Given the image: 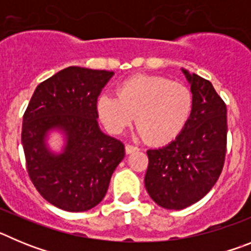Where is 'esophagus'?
Here are the masks:
<instances>
[{"mask_svg":"<svg viewBox=\"0 0 251 251\" xmlns=\"http://www.w3.org/2000/svg\"><path fill=\"white\" fill-rule=\"evenodd\" d=\"M137 151H138V147H136V146H132V145L126 146V153H127V154H130V153L133 152H137Z\"/></svg>","mask_w":251,"mask_h":251,"instance_id":"1","label":"esophagus"}]
</instances>
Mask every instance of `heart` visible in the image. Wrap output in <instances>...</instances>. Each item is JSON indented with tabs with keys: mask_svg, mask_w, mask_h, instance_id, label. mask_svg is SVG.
I'll use <instances>...</instances> for the list:
<instances>
[{
	"mask_svg": "<svg viewBox=\"0 0 251 251\" xmlns=\"http://www.w3.org/2000/svg\"><path fill=\"white\" fill-rule=\"evenodd\" d=\"M101 122L109 132H123L136 115L138 134L152 145H166L181 134L194 109L187 86L165 76L137 75L117 89V97L104 93L97 103Z\"/></svg>",
	"mask_w": 251,
	"mask_h": 251,
	"instance_id": "b5f03b06",
	"label": "heart"
}]
</instances>
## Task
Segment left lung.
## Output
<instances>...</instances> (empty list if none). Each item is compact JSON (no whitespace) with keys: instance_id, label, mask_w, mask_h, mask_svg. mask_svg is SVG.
I'll return each instance as SVG.
<instances>
[{"instance_id":"left-lung-1","label":"left lung","mask_w":251,"mask_h":251,"mask_svg":"<svg viewBox=\"0 0 251 251\" xmlns=\"http://www.w3.org/2000/svg\"><path fill=\"white\" fill-rule=\"evenodd\" d=\"M182 73L194 95L191 118L170 145L147 151L146 190L167 210L201 200L220 177L226 154V104L210 81L185 69Z\"/></svg>"}]
</instances>
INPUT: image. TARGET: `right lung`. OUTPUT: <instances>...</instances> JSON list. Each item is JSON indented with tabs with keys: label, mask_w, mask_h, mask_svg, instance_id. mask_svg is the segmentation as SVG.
<instances>
[{
	"label": "right lung",
	"mask_w": 251,
	"mask_h": 251,
	"mask_svg": "<svg viewBox=\"0 0 251 251\" xmlns=\"http://www.w3.org/2000/svg\"><path fill=\"white\" fill-rule=\"evenodd\" d=\"M114 75L69 66L40 83L22 121L21 141L28 176L51 205L81 212L105 196L110 177L124 158V145L98 126L97 100ZM61 130L66 146L51 152L46 138Z\"/></svg>",
	"instance_id": "add662e5"
}]
</instances>
